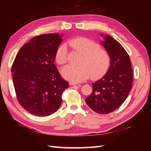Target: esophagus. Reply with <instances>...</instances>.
<instances>
[{
    "label": "esophagus",
    "mask_w": 151,
    "mask_h": 151,
    "mask_svg": "<svg viewBox=\"0 0 151 151\" xmlns=\"http://www.w3.org/2000/svg\"><path fill=\"white\" fill-rule=\"evenodd\" d=\"M69 84H70V86H72V85H77V84H78V85H79V83H75V82H70V83H69Z\"/></svg>",
    "instance_id": "34e87169"
}]
</instances>
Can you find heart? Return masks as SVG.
Segmentation results:
<instances>
[{
  "label": "heart",
  "mask_w": 151,
  "mask_h": 151,
  "mask_svg": "<svg viewBox=\"0 0 151 151\" xmlns=\"http://www.w3.org/2000/svg\"><path fill=\"white\" fill-rule=\"evenodd\" d=\"M68 45L83 53L80 65H68L63 68L62 74L66 79L72 82H81L91 75L92 79H97L106 71L110 62V57L106 50L100 45L84 37L70 40ZM55 60L60 65L67 62V48L64 44L57 50Z\"/></svg>",
  "instance_id": "b5f03b06"
}]
</instances>
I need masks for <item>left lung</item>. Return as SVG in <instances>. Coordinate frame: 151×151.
Returning a JSON list of instances; mask_svg holds the SVG:
<instances>
[{"instance_id": "1", "label": "left lung", "mask_w": 151, "mask_h": 151, "mask_svg": "<svg viewBox=\"0 0 151 151\" xmlns=\"http://www.w3.org/2000/svg\"><path fill=\"white\" fill-rule=\"evenodd\" d=\"M101 43L111 58V65L103 78L92 84L93 92L86 102L97 113L108 114L125 101L132 89L133 70L129 54L119 42L107 35Z\"/></svg>"}]
</instances>
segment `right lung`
Returning <instances> with one entry per match:
<instances>
[{"label": "right lung", "instance_id": "add662e5", "mask_svg": "<svg viewBox=\"0 0 151 151\" xmlns=\"http://www.w3.org/2000/svg\"><path fill=\"white\" fill-rule=\"evenodd\" d=\"M62 41L56 33L36 36L21 48L12 63L17 101L34 115L47 116L57 111L63 91L69 86L54 64Z\"/></svg>", "mask_w": 151, "mask_h": 151}]
</instances>
